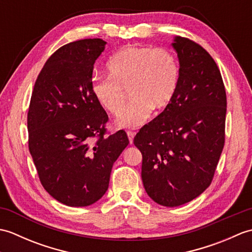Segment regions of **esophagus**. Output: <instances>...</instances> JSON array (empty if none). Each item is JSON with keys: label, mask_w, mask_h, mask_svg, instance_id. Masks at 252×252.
I'll return each mask as SVG.
<instances>
[{"label": "esophagus", "mask_w": 252, "mask_h": 252, "mask_svg": "<svg viewBox=\"0 0 252 252\" xmlns=\"http://www.w3.org/2000/svg\"><path fill=\"white\" fill-rule=\"evenodd\" d=\"M126 134H127V137H129V142H130V144H132V143H133V138H134V136H135V132L127 131V132H126Z\"/></svg>", "instance_id": "obj_1"}]
</instances>
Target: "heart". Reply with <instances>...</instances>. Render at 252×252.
Instances as JSON below:
<instances>
[{
	"label": "heart",
	"instance_id": "b5f03b06",
	"mask_svg": "<svg viewBox=\"0 0 252 252\" xmlns=\"http://www.w3.org/2000/svg\"><path fill=\"white\" fill-rule=\"evenodd\" d=\"M107 69L109 76H95L91 90L97 103L109 114H121L118 126L137 127L147 121L152 110L159 112L173 99L178 89L180 68L172 52L164 47L126 46L112 56Z\"/></svg>",
	"mask_w": 252,
	"mask_h": 252
}]
</instances>
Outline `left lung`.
Instances as JSON below:
<instances>
[{
	"label": "left lung",
	"instance_id": "left-lung-1",
	"mask_svg": "<svg viewBox=\"0 0 252 252\" xmlns=\"http://www.w3.org/2000/svg\"><path fill=\"white\" fill-rule=\"evenodd\" d=\"M178 89L161 114L134 137L142 180L152 199L178 207L211 184L225 142L226 93L220 69L196 42L176 36Z\"/></svg>",
	"mask_w": 252,
	"mask_h": 252
}]
</instances>
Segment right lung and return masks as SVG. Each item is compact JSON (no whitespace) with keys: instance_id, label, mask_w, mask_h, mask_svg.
<instances>
[{"instance_id":"obj_1","label":"right lung","mask_w":252,"mask_h":252,"mask_svg":"<svg viewBox=\"0 0 252 252\" xmlns=\"http://www.w3.org/2000/svg\"><path fill=\"white\" fill-rule=\"evenodd\" d=\"M101 39L58 49L42 68L28 110V145L42 186L69 207H87L108 189L112 165L129 138L106 134L108 116L91 90Z\"/></svg>"}]
</instances>
